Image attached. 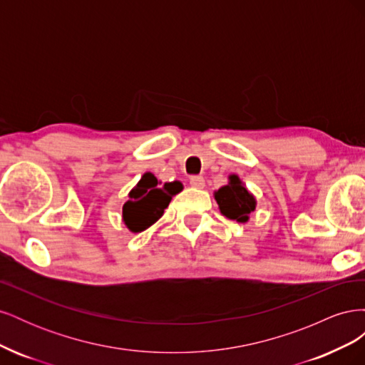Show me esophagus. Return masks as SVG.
Segmentation results:
<instances>
[{
	"instance_id": "esophagus-1",
	"label": "esophagus",
	"mask_w": 365,
	"mask_h": 365,
	"mask_svg": "<svg viewBox=\"0 0 365 365\" xmlns=\"http://www.w3.org/2000/svg\"><path fill=\"white\" fill-rule=\"evenodd\" d=\"M190 185L195 187V189H202V187L205 185V180L202 178V176L195 175V176H192V178H190Z\"/></svg>"
}]
</instances>
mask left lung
<instances>
[{
    "label": "left lung",
    "instance_id": "obj_1",
    "mask_svg": "<svg viewBox=\"0 0 365 365\" xmlns=\"http://www.w3.org/2000/svg\"><path fill=\"white\" fill-rule=\"evenodd\" d=\"M215 200L219 205L220 213L225 217L245 224L250 215L256 210V197L240 181L237 175L228 176V184L215 192Z\"/></svg>",
    "mask_w": 365,
    "mask_h": 365
}]
</instances>
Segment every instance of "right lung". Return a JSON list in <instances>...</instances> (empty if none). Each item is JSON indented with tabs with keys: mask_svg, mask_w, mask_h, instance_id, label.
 Returning a JSON list of instances; mask_svg holds the SVG:
<instances>
[{
	"mask_svg": "<svg viewBox=\"0 0 365 365\" xmlns=\"http://www.w3.org/2000/svg\"><path fill=\"white\" fill-rule=\"evenodd\" d=\"M182 190L180 181L161 184L150 172L141 176L123 205V222L132 233H141L163 216L172 197Z\"/></svg>",
	"mask_w": 365,
	"mask_h": 365,
	"instance_id": "1",
	"label": "right lung"
}]
</instances>
